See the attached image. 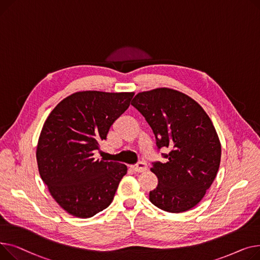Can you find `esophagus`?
<instances>
[{
    "mask_svg": "<svg viewBox=\"0 0 260 260\" xmlns=\"http://www.w3.org/2000/svg\"><path fill=\"white\" fill-rule=\"evenodd\" d=\"M131 169L134 171V172H144L147 170V164L144 162V161H139L137 164L131 166Z\"/></svg>",
    "mask_w": 260,
    "mask_h": 260,
    "instance_id": "1",
    "label": "esophagus"
}]
</instances>
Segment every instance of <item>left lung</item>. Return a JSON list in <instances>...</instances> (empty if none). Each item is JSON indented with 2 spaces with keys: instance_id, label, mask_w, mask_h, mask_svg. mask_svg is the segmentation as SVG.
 <instances>
[{
  "instance_id": "left-lung-1",
  "label": "left lung",
  "mask_w": 260,
  "mask_h": 260,
  "mask_svg": "<svg viewBox=\"0 0 260 260\" xmlns=\"http://www.w3.org/2000/svg\"><path fill=\"white\" fill-rule=\"evenodd\" d=\"M131 105L153 131L166 162L153 161L151 171L158 178L149 200L157 208L185 212L200 203L215 179L221 156L216 130L200 104L169 88L136 94Z\"/></svg>"
}]
</instances>
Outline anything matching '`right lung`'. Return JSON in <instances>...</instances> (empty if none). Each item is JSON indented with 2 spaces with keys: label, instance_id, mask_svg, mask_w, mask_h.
Segmentation results:
<instances>
[{
  "label": "right lung",
  "instance_id": "obj_1",
  "mask_svg": "<svg viewBox=\"0 0 260 260\" xmlns=\"http://www.w3.org/2000/svg\"><path fill=\"white\" fill-rule=\"evenodd\" d=\"M133 92H76L46 119L37 148L39 172L55 202L69 214L92 217L112 203L127 166L95 159L100 142L130 106Z\"/></svg>",
  "mask_w": 260,
  "mask_h": 260
}]
</instances>
